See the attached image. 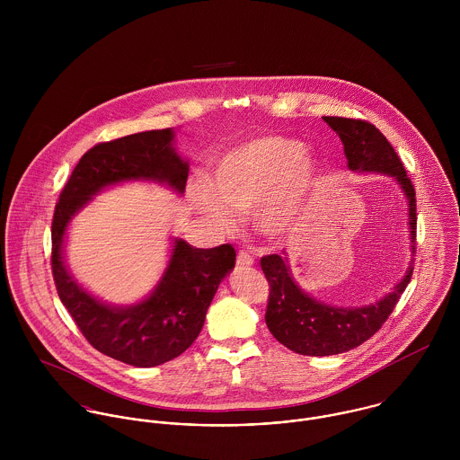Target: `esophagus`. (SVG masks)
I'll list each match as a JSON object with an SVG mask.
<instances>
[{
	"mask_svg": "<svg viewBox=\"0 0 460 460\" xmlns=\"http://www.w3.org/2000/svg\"><path fill=\"white\" fill-rule=\"evenodd\" d=\"M253 257L250 255V253H246V252H239V255H237V265L239 267H250V265H253Z\"/></svg>",
	"mask_w": 460,
	"mask_h": 460,
	"instance_id": "34e87169",
	"label": "esophagus"
}]
</instances>
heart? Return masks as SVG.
<instances>
[{"mask_svg":"<svg viewBox=\"0 0 460 460\" xmlns=\"http://www.w3.org/2000/svg\"><path fill=\"white\" fill-rule=\"evenodd\" d=\"M323 181L321 159L297 139L259 136L226 148L212 164L208 182L191 188L198 216L217 232L237 226V216L255 212L267 239L288 235Z\"/></svg>","mask_w":460,"mask_h":460,"instance_id":"heart-1","label":"heart"}]
</instances>
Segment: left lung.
<instances>
[{
  "label": "left lung",
  "instance_id": "left-lung-1",
  "mask_svg": "<svg viewBox=\"0 0 460 460\" xmlns=\"http://www.w3.org/2000/svg\"><path fill=\"white\" fill-rule=\"evenodd\" d=\"M343 145L347 168L354 173L392 177L407 199L411 261L394 288L381 299L363 306H336L315 299L296 281L288 253L261 261L270 294L265 324L287 349L303 356H332L347 352L376 334L394 312L412 274L416 243V193L390 141L376 126L340 117H323Z\"/></svg>",
  "mask_w": 460,
  "mask_h": 460
}]
</instances>
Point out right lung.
Segmentation results:
<instances>
[{"instance_id": "right-lung-1", "label": "right lung", "mask_w": 460, "mask_h": 460, "mask_svg": "<svg viewBox=\"0 0 460 460\" xmlns=\"http://www.w3.org/2000/svg\"><path fill=\"white\" fill-rule=\"evenodd\" d=\"M175 134L136 132L90 148L60 195L51 228L57 290L77 328L99 352L139 368L163 365L197 340L221 281L235 267V250L230 244L201 250L172 237L166 267L154 288L134 303L113 305L72 274L66 239L72 219L106 190L154 182L182 197L190 161L177 152Z\"/></svg>"}]
</instances>
